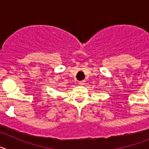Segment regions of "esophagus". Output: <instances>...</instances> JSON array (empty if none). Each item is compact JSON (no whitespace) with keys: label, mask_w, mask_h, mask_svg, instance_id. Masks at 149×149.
Instances as JSON below:
<instances>
[{"label":"esophagus","mask_w":149,"mask_h":149,"mask_svg":"<svg viewBox=\"0 0 149 149\" xmlns=\"http://www.w3.org/2000/svg\"><path fill=\"white\" fill-rule=\"evenodd\" d=\"M84 84H85V81H81L79 82V84H80V85H84Z\"/></svg>","instance_id":"esophagus-1"}]
</instances>
